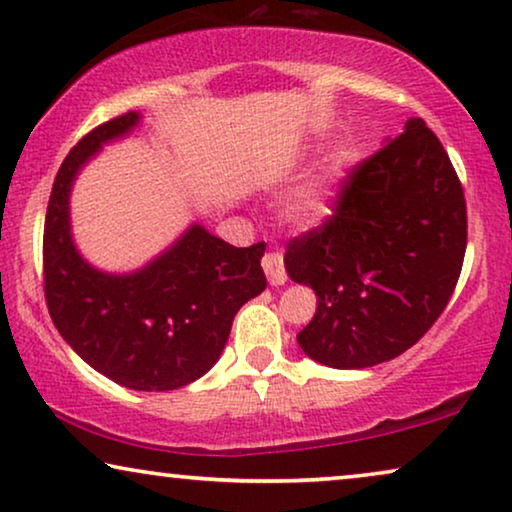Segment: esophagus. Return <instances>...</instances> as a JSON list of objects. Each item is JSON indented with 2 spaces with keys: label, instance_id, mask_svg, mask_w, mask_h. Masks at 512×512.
Wrapping results in <instances>:
<instances>
[{
  "label": "esophagus",
  "instance_id": "obj_1",
  "mask_svg": "<svg viewBox=\"0 0 512 512\" xmlns=\"http://www.w3.org/2000/svg\"><path fill=\"white\" fill-rule=\"evenodd\" d=\"M263 270L268 275V282L272 286H282L286 282V270H284V256L279 251L263 256Z\"/></svg>",
  "mask_w": 512,
  "mask_h": 512
}]
</instances>
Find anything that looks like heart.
I'll return each mask as SVG.
<instances>
[{"instance_id":"obj_1","label":"heart","mask_w":512,"mask_h":512,"mask_svg":"<svg viewBox=\"0 0 512 512\" xmlns=\"http://www.w3.org/2000/svg\"><path fill=\"white\" fill-rule=\"evenodd\" d=\"M356 163L352 144L342 142L324 153V158L277 202V216L286 226L310 230L331 219L342 198L345 184Z\"/></svg>"}]
</instances>
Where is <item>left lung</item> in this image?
I'll return each instance as SVG.
<instances>
[{"label":"left lung","mask_w":512,"mask_h":512,"mask_svg":"<svg viewBox=\"0 0 512 512\" xmlns=\"http://www.w3.org/2000/svg\"><path fill=\"white\" fill-rule=\"evenodd\" d=\"M466 254V200L443 144L422 118L356 167L335 214L289 242L284 268L317 293L298 333L324 366L396 359L445 310Z\"/></svg>","instance_id":"1"}]
</instances>
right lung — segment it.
<instances>
[{"label":"right lung","mask_w":512,"mask_h":512,"mask_svg":"<svg viewBox=\"0 0 512 512\" xmlns=\"http://www.w3.org/2000/svg\"><path fill=\"white\" fill-rule=\"evenodd\" d=\"M142 114L102 123L69 151L53 181L44 226V291L62 338L90 368L135 391L186 387L219 361L240 307L265 289V244L233 247L191 223L163 254L132 272L81 256L69 198L104 144L128 137Z\"/></svg>","instance_id":"obj_1"}]
</instances>
